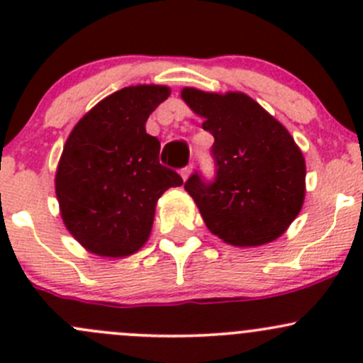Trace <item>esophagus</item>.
I'll use <instances>...</instances> for the list:
<instances>
[{
	"label": "esophagus",
	"mask_w": 363,
	"mask_h": 363,
	"mask_svg": "<svg viewBox=\"0 0 363 363\" xmlns=\"http://www.w3.org/2000/svg\"><path fill=\"white\" fill-rule=\"evenodd\" d=\"M191 172H193L191 164H189V167H186V168H182V170H181V177L184 179V181H188V177H189V175H191Z\"/></svg>",
	"instance_id": "1"
}]
</instances>
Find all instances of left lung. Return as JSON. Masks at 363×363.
<instances>
[{
    "label": "left lung",
    "instance_id": "1",
    "mask_svg": "<svg viewBox=\"0 0 363 363\" xmlns=\"http://www.w3.org/2000/svg\"><path fill=\"white\" fill-rule=\"evenodd\" d=\"M181 98L214 137V182L193 174L184 184L211 233L237 247L283 235L306 199V160L290 131L239 91L184 87Z\"/></svg>",
    "mask_w": 363,
    "mask_h": 363
}]
</instances>
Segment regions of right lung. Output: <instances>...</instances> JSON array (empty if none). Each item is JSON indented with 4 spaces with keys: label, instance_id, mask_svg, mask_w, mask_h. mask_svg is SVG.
<instances>
[{
    "label": "right lung",
    "instance_id": "1",
    "mask_svg": "<svg viewBox=\"0 0 363 363\" xmlns=\"http://www.w3.org/2000/svg\"><path fill=\"white\" fill-rule=\"evenodd\" d=\"M170 87H123L94 105L68 135L56 170L65 226L89 252L124 258L147 242L156 203L177 188V172L160 164V140L145 131Z\"/></svg>",
    "mask_w": 363,
    "mask_h": 363
}]
</instances>
